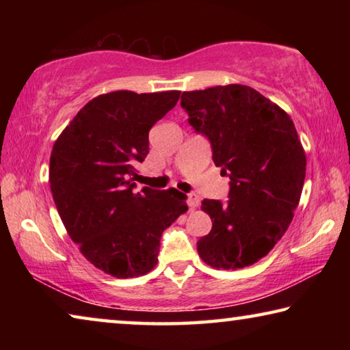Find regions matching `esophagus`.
I'll return each mask as SVG.
<instances>
[{"label":"esophagus","instance_id":"34e87169","mask_svg":"<svg viewBox=\"0 0 350 350\" xmlns=\"http://www.w3.org/2000/svg\"><path fill=\"white\" fill-rule=\"evenodd\" d=\"M187 204H188V206H189V208H191V210L198 208L199 204H200V198L198 196L196 193H189L188 196H187Z\"/></svg>","mask_w":350,"mask_h":350}]
</instances>
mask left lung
Listing matches in <instances>:
<instances>
[{
	"label": "left lung",
	"instance_id": "obj_1",
	"mask_svg": "<svg viewBox=\"0 0 350 350\" xmlns=\"http://www.w3.org/2000/svg\"><path fill=\"white\" fill-rule=\"evenodd\" d=\"M180 106L230 177L227 202L200 206L213 227L198 241L199 256L224 270L258 262L286 233L303 191L306 154L292 118L244 85L183 92Z\"/></svg>",
	"mask_w": 350,
	"mask_h": 350
}]
</instances>
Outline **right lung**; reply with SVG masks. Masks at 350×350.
<instances>
[{
  "instance_id": "add662e5",
  "label": "right lung",
  "mask_w": 350,
  "mask_h": 350,
  "mask_svg": "<svg viewBox=\"0 0 350 350\" xmlns=\"http://www.w3.org/2000/svg\"><path fill=\"white\" fill-rule=\"evenodd\" d=\"M179 91H114L92 98L51 152L49 182L66 232L91 264L116 278L146 275L157 264L165 228L188 210L174 188L135 193L134 163L148 133L176 106Z\"/></svg>"
}]
</instances>
